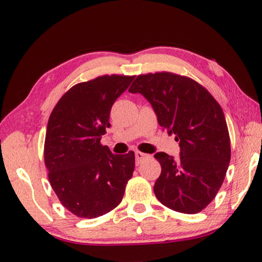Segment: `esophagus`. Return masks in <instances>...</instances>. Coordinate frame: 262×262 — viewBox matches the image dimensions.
Listing matches in <instances>:
<instances>
[{
    "label": "esophagus",
    "mask_w": 262,
    "mask_h": 262,
    "mask_svg": "<svg viewBox=\"0 0 262 262\" xmlns=\"http://www.w3.org/2000/svg\"><path fill=\"white\" fill-rule=\"evenodd\" d=\"M135 158H136V163L140 164L141 162H143L144 160L148 159L149 155H148V154H145V153H143V152H140V151H136V152H135Z\"/></svg>",
    "instance_id": "1"
}]
</instances>
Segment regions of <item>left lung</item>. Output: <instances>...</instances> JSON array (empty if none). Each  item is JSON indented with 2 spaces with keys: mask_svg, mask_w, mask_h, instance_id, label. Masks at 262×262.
I'll return each mask as SVG.
<instances>
[{
  "mask_svg": "<svg viewBox=\"0 0 262 262\" xmlns=\"http://www.w3.org/2000/svg\"><path fill=\"white\" fill-rule=\"evenodd\" d=\"M128 91L147 99L160 126L180 145L178 161L163 152L154 155L162 169L155 196L172 210L199 213L219 192L231 160L221 105L198 82L170 72L138 75Z\"/></svg>",
  "mask_w": 262,
  "mask_h": 262,
  "instance_id": "1",
  "label": "left lung"
}]
</instances>
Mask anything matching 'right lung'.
<instances>
[{"instance_id": "add662e5", "label": "right lung", "mask_w": 262, "mask_h": 262, "mask_svg": "<svg viewBox=\"0 0 262 262\" xmlns=\"http://www.w3.org/2000/svg\"><path fill=\"white\" fill-rule=\"evenodd\" d=\"M135 76L102 75L72 86L49 116L43 157L60 204L81 219L116 208L135 168V154L101 145L113 104Z\"/></svg>"}]
</instances>
